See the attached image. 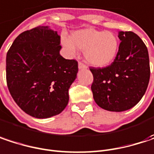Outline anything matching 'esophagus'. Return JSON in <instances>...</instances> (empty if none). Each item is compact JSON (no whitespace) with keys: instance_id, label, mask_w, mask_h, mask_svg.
<instances>
[{"instance_id":"esophagus-1","label":"esophagus","mask_w":154,"mask_h":154,"mask_svg":"<svg viewBox=\"0 0 154 154\" xmlns=\"http://www.w3.org/2000/svg\"><path fill=\"white\" fill-rule=\"evenodd\" d=\"M86 68H87V67H86L83 63H81V62L78 63V69H86Z\"/></svg>"}]
</instances>
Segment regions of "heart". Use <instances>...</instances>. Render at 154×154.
<instances>
[{
    "mask_svg": "<svg viewBox=\"0 0 154 154\" xmlns=\"http://www.w3.org/2000/svg\"><path fill=\"white\" fill-rule=\"evenodd\" d=\"M62 44L70 54L77 48L84 50V56L91 66L102 68L112 63L118 51V39L111 32L94 29L78 30L70 35V38L63 37Z\"/></svg>",
    "mask_w": 154,
    "mask_h": 154,
    "instance_id": "obj_1",
    "label": "heart"
}]
</instances>
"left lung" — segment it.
I'll return each instance as SVG.
<instances>
[{
	"instance_id": "obj_1",
	"label": "left lung",
	"mask_w": 154,
	"mask_h": 154,
	"mask_svg": "<svg viewBox=\"0 0 154 154\" xmlns=\"http://www.w3.org/2000/svg\"><path fill=\"white\" fill-rule=\"evenodd\" d=\"M121 40L111 65L91 68V91L96 104L112 112H122L136 106L144 96L150 79L146 46L132 32H119Z\"/></svg>"
}]
</instances>
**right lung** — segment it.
Wrapping results in <instances>:
<instances>
[{"instance_id":"right-lung-1","label":"right lung","mask_w":154,"mask_h":154,"mask_svg":"<svg viewBox=\"0 0 154 154\" xmlns=\"http://www.w3.org/2000/svg\"><path fill=\"white\" fill-rule=\"evenodd\" d=\"M60 36L38 26L17 36L7 53L8 91L23 112L38 119L62 113L77 78V62L60 54Z\"/></svg>"}]
</instances>
